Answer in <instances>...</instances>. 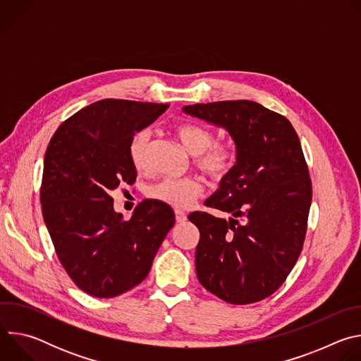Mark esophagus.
Wrapping results in <instances>:
<instances>
[{
    "mask_svg": "<svg viewBox=\"0 0 361 361\" xmlns=\"http://www.w3.org/2000/svg\"><path fill=\"white\" fill-rule=\"evenodd\" d=\"M176 220L177 223H184L187 220V214L181 210H176Z\"/></svg>",
    "mask_w": 361,
    "mask_h": 361,
    "instance_id": "esophagus-1",
    "label": "esophagus"
}]
</instances>
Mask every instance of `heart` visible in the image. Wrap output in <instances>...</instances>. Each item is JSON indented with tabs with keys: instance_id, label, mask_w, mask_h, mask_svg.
<instances>
[{
	"instance_id": "1",
	"label": "heart",
	"mask_w": 361,
	"mask_h": 361,
	"mask_svg": "<svg viewBox=\"0 0 361 361\" xmlns=\"http://www.w3.org/2000/svg\"><path fill=\"white\" fill-rule=\"evenodd\" d=\"M181 145L195 156V166L213 181L226 180L238 161V148L231 141H216L212 130L197 123H181L174 130ZM147 131L137 133L128 145V157L138 171L147 167ZM204 184L197 178H164L148 188V197L176 209H187L204 194Z\"/></svg>"
}]
</instances>
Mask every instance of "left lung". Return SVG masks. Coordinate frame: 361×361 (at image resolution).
Returning <instances> with one entry per match:
<instances>
[{"label": "left lung", "mask_w": 361, "mask_h": 361, "mask_svg": "<svg viewBox=\"0 0 361 361\" xmlns=\"http://www.w3.org/2000/svg\"><path fill=\"white\" fill-rule=\"evenodd\" d=\"M183 110L228 130L238 148L234 171L204 202L234 219L188 216L200 231L197 277L230 304L264 300L295 266L307 233L313 190L298 135L284 116L250 99Z\"/></svg>", "instance_id": "8db88e82"}]
</instances>
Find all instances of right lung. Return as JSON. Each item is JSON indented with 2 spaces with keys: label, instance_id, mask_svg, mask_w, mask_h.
<instances>
[{
  "label": "right lung",
  "instance_id": "obj_1",
  "mask_svg": "<svg viewBox=\"0 0 361 361\" xmlns=\"http://www.w3.org/2000/svg\"><path fill=\"white\" fill-rule=\"evenodd\" d=\"M167 109L156 102L101 99L67 118L47 147L42 217L61 266L90 295L110 298L138 286L174 226L169 204L145 200L124 220L110 195L135 181L130 141Z\"/></svg>",
  "mask_w": 361,
  "mask_h": 361
}]
</instances>
